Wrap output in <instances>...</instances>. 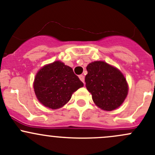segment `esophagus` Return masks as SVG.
I'll return each instance as SVG.
<instances>
[{"mask_svg": "<svg viewBox=\"0 0 155 155\" xmlns=\"http://www.w3.org/2000/svg\"><path fill=\"white\" fill-rule=\"evenodd\" d=\"M79 79H80V80L82 81L84 84H85V76H84L83 75H79Z\"/></svg>", "mask_w": 155, "mask_h": 155, "instance_id": "esophagus-1", "label": "esophagus"}]
</instances>
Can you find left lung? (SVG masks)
<instances>
[{
	"label": "left lung",
	"instance_id": "1",
	"mask_svg": "<svg viewBox=\"0 0 155 155\" xmlns=\"http://www.w3.org/2000/svg\"><path fill=\"white\" fill-rule=\"evenodd\" d=\"M85 86L94 104L101 109L112 111L122 104L128 86L122 73L104 61H94L87 66Z\"/></svg>",
	"mask_w": 155,
	"mask_h": 155
}]
</instances>
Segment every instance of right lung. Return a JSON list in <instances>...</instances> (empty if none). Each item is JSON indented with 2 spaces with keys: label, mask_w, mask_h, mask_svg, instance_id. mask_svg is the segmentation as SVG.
I'll return each instance as SVG.
<instances>
[{
  "label": "right lung",
  "mask_w": 155,
  "mask_h": 155,
  "mask_svg": "<svg viewBox=\"0 0 155 155\" xmlns=\"http://www.w3.org/2000/svg\"><path fill=\"white\" fill-rule=\"evenodd\" d=\"M83 83L73 69L61 61L43 67L36 75L34 88L40 103L49 109L63 107Z\"/></svg>",
  "instance_id": "obj_1"
}]
</instances>
